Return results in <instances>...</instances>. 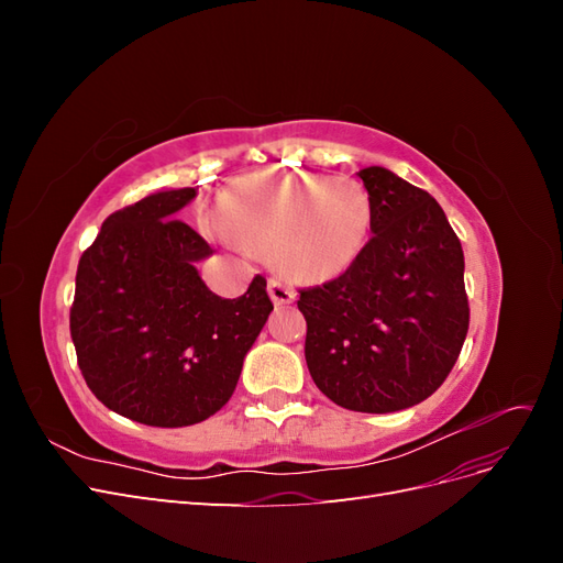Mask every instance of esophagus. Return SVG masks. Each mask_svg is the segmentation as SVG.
<instances>
[{
	"label": "esophagus",
	"instance_id": "34e87169",
	"mask_svg": "<svg viewBox=\"0 0 563 563\" xmlns=\"http://www.w3.org/2000/svg\"><path fill=\"white\" fill-rule=\"evenodd\" d=\"M267 291H269V298H272V302H275V305H288V302L296 300L294 288L288 286L284 279H279V277H272L267 282Z\"/></svg>",
	"mask_w": 563,
	"mask_h": 563
}]
</instances>
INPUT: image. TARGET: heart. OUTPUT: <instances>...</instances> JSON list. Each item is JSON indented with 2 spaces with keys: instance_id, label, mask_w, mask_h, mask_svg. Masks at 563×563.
Returning a JSON list of instances; mask_svg holds the SVG:
<instances>
[{
  "instance_id": "1",
  "label": "heart",
  "mask_w": 563,
  "mask_h": 563,
  "mask_svg": "<svg viewBox=\"0 0 563 563\" xmlns=\"http://www.w3.org/2000/svg\"><path fill=\"white\" fill-rule=\"evenodd\" d=\"M218 228L249 251H269L288 275L327 279L360 258L373 201L366 185L350 176L263 172L228 187Z\"/></svg>"
}]
</instances>
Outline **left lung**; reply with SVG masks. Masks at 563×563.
<instances>
[{
	"mask_svg": "<svg viewBox=\"0 0 563 563\" xmlns=\"http://www.w3.org/2000/svg\"><path fill=\"white\" fill-rule=\"evenodd\" d=\"M356 176L373 201L371 240L338 279L300 291L305 362L338 406L395 413L434 395L463 350L465 255L430 192L383 166Z\"/></svg>",
	"mask_w": 563,
	"mask_h": 563,
	"instance_id": "obj_1",
	"label": "left lung"
}]
</instances>
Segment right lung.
<instances>
[{"label":"right lung","mask_w":563,"mask_h":563,"mask_svg":"<svg viewBox=\"0 0 563 563\" xmlns=\"http://www.w3.org/2000/svg\"><path fill=\"white\" fill-rule=\"evenodd\" d=\"M195 187H164L112 213L77 267L70 333L89 389L152 428H187L223 408L272 312L267 282L228 300L199 277L213 255L178 220Z\"/></svg>","instance_id":"add662e5"}]
</instances>
